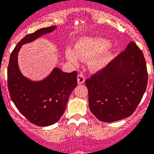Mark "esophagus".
<instances>
[{
  "label": "esophagus",
  "instance_id": "1",
  "mask_svg": "<svg viewBox=\"0 0 154 154\" xmlns=\"http://www.w3.org/2000/svg\"><path fill=\"white\" fill-rule=\"evenodd\" d=\"M85 81V76L83 75L82 73H80L77 75V82H78L79 85H82L84 84Z\"/></svg>",
  "mask_w": 154,
  "mask_h": 154
}]
</instances>
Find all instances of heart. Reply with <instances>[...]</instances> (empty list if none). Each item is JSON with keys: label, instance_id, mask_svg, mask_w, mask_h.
I'll use <instances>...</instances> for the list:
<instances>
[{"label": "heart", "instance_id": "heart-1", "mask_svg": "<svg viewBox=\"0 0 154 154\" xmlns=\"http://www.w3.org/2000/svg\"><path fill=\"white\" fill-rule=\"evenodd\" d=\"M111 45L109 40L102 38H83L75 45V50L66 49V57L72 63H77L79 59L89 60L91 69L99 70L106 66L109 55L104 53Z\"/></svg>", "mask_w": 154, "mask_h": 154}]
</instances>
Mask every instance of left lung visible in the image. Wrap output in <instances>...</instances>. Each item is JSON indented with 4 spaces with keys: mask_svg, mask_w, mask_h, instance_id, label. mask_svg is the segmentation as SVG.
<instances>
[{
    "mask_svg": "<svg viewBox=\"0 0 154 154\" xmlns=\"http://www.w3.org/2000/svg\"><path fill=\"white\" fill-rule=\"evenodd\" d=\"M147 80L143 52L130 42L125 50L85 81L92 114L105 122L130 116L143 96Z\"/></svg>",
    "mask_w": 154,
    "mask_h": 154,
    "instance_id": "1",
    "label": "left lung"
}]
</instances>
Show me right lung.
Listing matches in <instances>:
<instances>
[{
  "mask_svg": "<svg viewBox=\"0 0 154 154\" xmlns=\"http://www.w3.org/2000/svg\"><path fill=\"white\" fill-rule=\"evenodd\" d=\"M56 29L57 26L43 28L25 35L11 54L8 66V88L11 98L21 114L38 126L51 125L60 120L70 93L77 85V73H65L57 67L44 80L30 81L20 71L18 54L21 45Z\"/></svg>",
  "mask_w": 154,
  "mask_h": 154,
  "instance_id": "right-lung-1",
  "label": "right lung"
}]
</instances>
